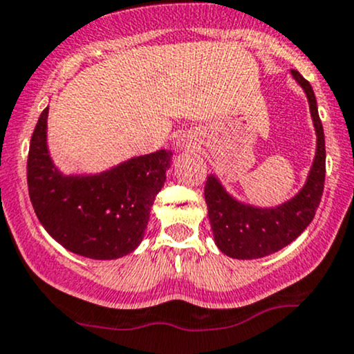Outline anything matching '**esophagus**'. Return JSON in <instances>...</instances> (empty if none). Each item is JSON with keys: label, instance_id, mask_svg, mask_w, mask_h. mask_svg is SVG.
Masks as SVG:
<instances>
[{"label": "esophagus", "instance_id": "34e87169", "mask_svg": "<svg viewBox=\"0 0 354 354\" xmlns=\"http://www.w3.org/2000/svg\"><path fill=\"white\" fill-rule=\"evenodd\" d=\"M177 144H178V147H187V149H190V147H192V145H194V137L190 136V134H182V136L177 139Z\"/></svg>", "mask_w": 354, "mask_h": 354}]
</instances>
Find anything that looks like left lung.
<instances>
[{
    "instance_id": "left-lung-1",
    "label": "left lung",
    "mask_w": 354,
    "mask_h": 354,
    "mask_svg": "<svg viewBox=\"0 0 354 354\" xmlns=\"http://www.w3.org/2000/svg\"><path fill=\"white\" fill-rule=\"evenodd\" d=\"M293 77L305 89L311 118L317 129V156L308 180L301 192L277 209H257L234 201L215 177L205 182V202L217 247L225 255L239 260H253L272 255L292 243L310 225L325 189L326 149L325 132L319 120L313 87L298 71Z\"/></svg>"
}]
</instances>
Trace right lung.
Returning a JSON list of instances; mask_svg holds the SVG:
<instances>
[{"label": "right lung", "mask_w": 354, "mask_h": 354, "mask_svg": "<svg viewBox=\"0 0 354 354\" xmlns=\"http://www.w3.org/2000/svg\"><path fill=\"white\" fill-rule=\"evenodd\" d=\"M48 107L41 112L28 153V190L41 225L62 247L94 260L131 253L142 240L170 153L157 151L99 176L64 177L46 147Z\"/></svg>", "instance_id": "1"}]
</instances>
